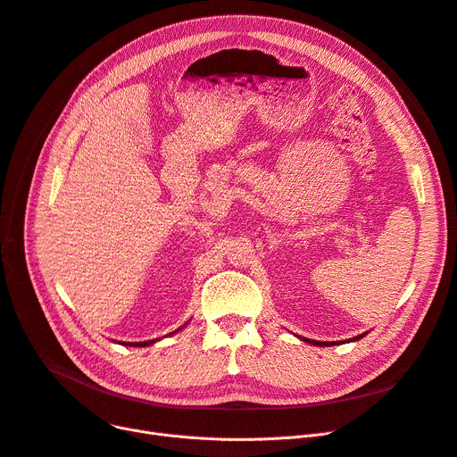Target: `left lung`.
<instances>
[{"instance_id": "obj_1", "label": "left lung", "mask_w": 457, "mask_h": 457, "mask_svg": "<svg viewBox=\"0 0 457 457\" xmlns=\"http://www.w3.org/2000/svg\"><path fill=\"white\" fill-rule=\"evenodd\" d=\"M367 333H361V335H357V337H353V339H348V343L350 341H359L361 337H365ZM300 341H303V343H307V345H313V346H333V345H337V343H324V341H311V339H305V337H298Z\"/></svg>"}]
</instances>
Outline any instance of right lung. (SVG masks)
<instances>
[{
  "label": "right lung",
  "instance_id": "obj_1",
  "mask_svg": "<svg viewBox=\"0 0 457 457\" xmlns=\"http://www.w3.org/2000/svg\"><path fill=\"white\" fill-rule=\"evenodd\" d=\"M185 326H181L179 329H183ZM179 329H176V331H172V333H178ZM170 333V335H172ZM159 339H152V341H142V343H120V345H124V346H140V348H144V346H150V345H155Z\"/></svg>",
  "mask_w": 457,
  "mask_h": 457
}]
</instances>
